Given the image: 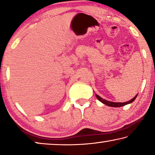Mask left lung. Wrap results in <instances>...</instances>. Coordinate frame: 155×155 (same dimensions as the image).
<instances>
[{"mask_svg":"<svg viewBox=\"0 0 155 155\" xmlns=\"http://www.w3.org/2000/svg\"><path fill=\"white\" fill-rule=\"evenodd\" d=\"M137 94L136 95L134 98H132L129 101H127V102H124V103H115V102H111V101H107L105 99H103V98H101V96H99L98 95H97L96 94V97L99 101H101V103H103V104H106V105L109 106V107H122V106H124L126 104H130L131 103H133V101H135V98H137Z\"/></svg>","mask_w":155,"mask_h":155,"instance_id":"8db88e82","label":"left lung"}]
</instances>
